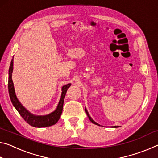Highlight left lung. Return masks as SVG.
Wrapping results in <instances>:
<instances>
[{
    "mask_svg": "<svg viewBox=\"0 0 158 158\" xmlns=\"http://www.w3.org/2000/svg\"><path fill=\"white\" fill-rule=\"evenodd\" d=\"M85 113H86V114H87V116H88V117H89V120H90V121H91V122L93 123V124H95V125H99V126H101V125H100V124H98V123H96L95 121H93V118H92L90 116V115H89V112H88V111H87V109H86V108H85ZM119 127V126H116H116H112L111 127H114V128H116V127Z\"/></svg>",
    "mask_w": 158,
    "mask_h": 158,
    "instance_id": "1",
    "label": "left lung"
}]
</instances>
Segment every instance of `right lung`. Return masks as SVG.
<instances>
[{
    "mask_svg": "<svg viewBox=\"0 0 158 158\" xmlns=\"http://www.w3.org/2000/svg\"><path fill=\"white\" fill-rule=\"evenodd\" d=\"M13 58L10 63V66L9 68V78H8V90L10 100L12 103L13 106H15L17 111L19 113L21 116L28 123L31 125V126L35 127H49L52 125H55L59 120L63 111L64 99L65 97V94L68 88L71 85V84H68L64 85L61 89L62 93H61V96L58 104L56 106V109L52 113L47 115H35L31 113L28 109H26L24 106L22 105L16 95L15 90L14 87V84H13L12 74L13 72Z\"/></svg>",
    "mask_w": 158,
    "mask_h": 158,
    "instance_id": "add662e5",
    "label": "right lung"
}]
</instances>
